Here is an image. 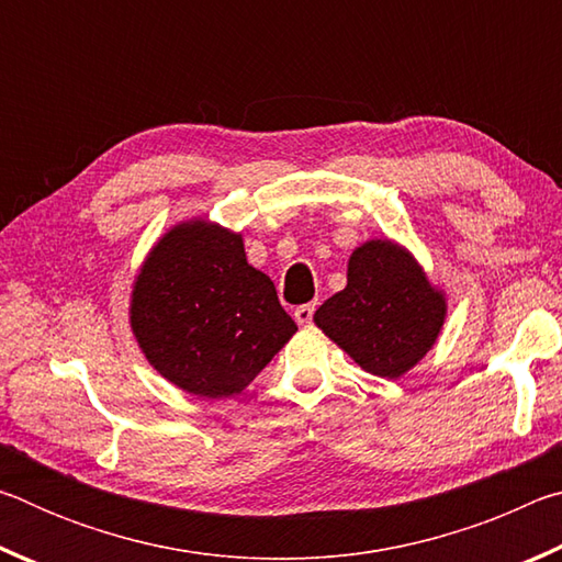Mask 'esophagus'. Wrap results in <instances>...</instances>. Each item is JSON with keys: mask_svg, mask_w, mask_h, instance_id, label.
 <instances>
[{"mask_svg": "<svg viewBox=\"0 0 562 562\" xmlns=\"http://www.w3.org/2000/svg\"><path fill=\"white\" fill-rule=\"evenodd\" d=\"M312 315H315V304H300V307L294 310V322H297V325H310Z\"/></svg>", "mask_w": 562, "mask_h": 562, "instance_id": "1", "label": "esophagus"}]
</instances>
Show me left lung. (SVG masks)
<instances>
[{
    "instance_id": "1",
    "label": "left lung",
    "mask_w": 562,
    "mask_h": 562,
    "mask_svg": "<svg viewBox=\"0 0 562 562\" xmlns=\"http://www.w3.org/2000/svg\"><path fill=\"white\" fill-rule=\"evenodd\" d=\"M446 294L394 240H367L351 252L347 288L315 312V325L369 374L398 379L439 339Z\"/></svg>"
}]
</instances>
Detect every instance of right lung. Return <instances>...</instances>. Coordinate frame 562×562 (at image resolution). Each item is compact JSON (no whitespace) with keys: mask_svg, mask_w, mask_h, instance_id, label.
Here are the masks:
<instances>
[{"mask_svg":"<svg viewBox=\"0 0 562 562\" xmlns=\"http://www.w3.org/2000/svg\"><path fill=\"white\" fill-rule=\"evenodd\" d=\"M131 331L148 364L203 398L240 394L297 331L243 235L193 217L150 247L133 280Z\"/></svg>","mask_w":562,"mask_h":562,"instance_id":"right-lung-1","label":"right lung"}]
</instances>
